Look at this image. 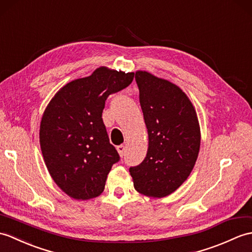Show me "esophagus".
<instances>
[{
  "instance_id": "obj_1",
  "label": "esophagus",
  "mask_w": 252,
  "mask_h": 252,
  "mask_svg": "<svg viewBox=\"0 0 252 252\" xmlns=\"http://www.w3.org/2000/svg\"><path fill=\"white\" fill-rule=\"evenodd\" d=\"M117 150H118V154L120 155V157H124L126 154V146L124 145H120L117 147Z\"/></svg>"
}]
</instances>
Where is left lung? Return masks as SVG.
I'll return each instance as SVG.
<instances>
[{
    "instance_id": "left-lung-1",
    "label": "left lung",
    "mask_w": 252,
    "mask_h": 252,
    "mask_svg": "<svg viewBox=\"0 0 252 252\" xmlns=\"http://www.w3.org/2000/svg\"><path fill=\"white\" fill-rule=\"evenodd\" d=\"M139 103L148 132L144 161L130 167L134 188L150 197H164L189 177L197 159L201 131L189 97L176 85L137 71Z\"/></svg>"
}]
</instances>
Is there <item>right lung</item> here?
I'll return each mask as SVG.
<instances>
[{
    "label": "right lung",
    "mask_w": 252,
    "mask_h": 252,
    "mask_svg": "<svg viewBox=\"0 0 252 252\" xmlns=\"http://www.w3.org/2000/svg\"><path fill=\"white\" fill-rule=\"evenodd\" d=\"M133 78L134 73L98 67L62 87L47 105L39 127L45 164L57 186L75 200L101 194L113 164L120 160L102 113L108 95Z\"/></svg>",
    "instance_id": "1"
}]
</instances>
